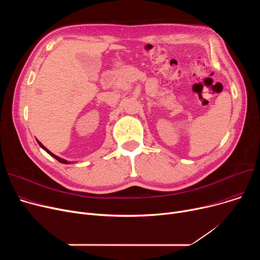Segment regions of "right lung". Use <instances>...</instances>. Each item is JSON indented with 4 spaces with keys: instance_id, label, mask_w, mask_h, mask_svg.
<instances>
[{
    "instance_id": "add662e5",
    "label": "right lung",
    "mask_w": 260,
    "mask_h": 260,
    "mask_svg": "<svg viewBox=\"0 0 260 260\" xmlns=\"http://www.w3.org/2000/svg\"><path fill=\"white\" fill-rule=\"evenodd\" d=\"M38 143H39V145H40L41 147H42V148L44 149V151H45V152H47V153H48V154H49V155H50L51 157H53L54 159H57V160H58L59 162H61V163H66V165H67V163H70V162H68V161H66V160H64V159H62V158H60V157L56 156V155H54V154H52L51 152H49V151H48V149H47V148H46V147H45V146H44V145H43L42 143H41L40 141H38Z\"/></svg>"
}]
</instances>
